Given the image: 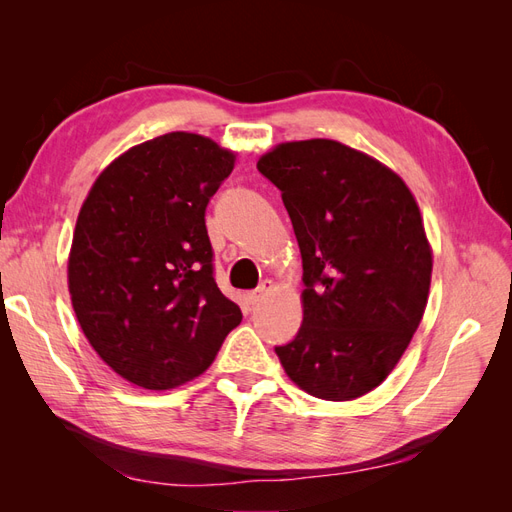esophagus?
<instances>
[{"label": "esophagus", "mask_w": 512, "mask_h": 512, "mask_svg": "<svg viewBox=\"0 0 512 512\" xmlns=\"http://www.w3.org/2000/svg\"><path fill=\"white\" fill-rule=\"evenodd\" d=\"M271 290H273V282H271V280H265V282H262L256 290L247 292V294H245V299H247V303H250V305H256L258 301L265 299Z\"/></svg>", "instance_id": "esophagus-1"}]
</instances>
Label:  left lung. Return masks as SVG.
Wrapping results in <instances>:
<instances>
[{
	"instance_id": "obj_1",
	"label": "left lung",
	"mask_w": 512,
	"mask_h": 512,
	"mask_svg": "<svg viewBox=\"0 0 512 512\" xmlns=\"http://www.w3.org/2000/svg\"><path fill=\"white\" fill-rule=\"evenodd\" d=\"M258 170L282 190L303 260V324L275 352L305 393L350 401L399 363L427 307L433 254L395 170L331 138L275 145Z\"/></svg>"
}]
</instances>
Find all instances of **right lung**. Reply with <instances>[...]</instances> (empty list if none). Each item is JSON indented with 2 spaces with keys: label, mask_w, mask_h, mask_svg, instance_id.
Returning <instances> with one entry per match:
<instances>
[{
  "label": "right lung",
  "mask_w": 512,
  "mask_h": 512,
  "mask_svg": "<svg viewBox=\"0 0 512 512\" xmlns=\"http://www.w3.org/2000/svg\"><path fill=\"white\" fill-rule=\"evenodd\" d=\"M237 153L168 132L130 147L91 185L68 256V290L91 348L149 391L205 374L243 314L213 280L209 198Z\"/></svg>",
  "instance_id": "1"
}]
</instances>
